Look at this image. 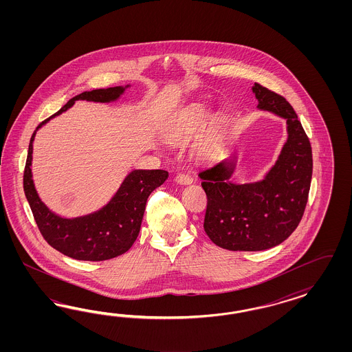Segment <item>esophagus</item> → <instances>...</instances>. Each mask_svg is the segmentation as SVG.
Segmentation results:
<instances>
[{
  "mask_svg": "<svg viewBox=\"0 0 352 352\" xmlns=\"http://www.w3.org/2000/svg\"><path fill=\"white\" fill-rule=\"evenodd\" d=\"M175 182L179 183V184H191L193 179H192L191 175H188V174H178L175 177Z\"/></svg>",
  "mask_w": 352,
  "mask_h": 352,
  "instance_id": "esophagus-1",
  "label": "esophagus"
}]
</instances>
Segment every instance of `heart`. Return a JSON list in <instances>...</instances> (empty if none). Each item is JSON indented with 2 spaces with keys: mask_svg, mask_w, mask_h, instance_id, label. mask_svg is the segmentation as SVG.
Wrapping results in <instances>:
<instances>
[{
  "mask_svg": "<svg viewBox=\"0 0 352 352\" xmlns=\"http://www.w3.org/2000/svg\"><path fill=\"white\" fill-rule=\"evenodd\" d=\"M209 118L210 109L203 104H192L173 120L166 128V135L174 142H186L205 126ZM221 118H214L212 126L196 143L197 152L204 157L212 159L221 151Z\"/></svg>",
  "mask_w": 352,
  "mask_h": 352,
  "instance_id": "1",
  "label": "heart"
}]
</instances>
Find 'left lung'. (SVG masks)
Instances as JSON below:
<instances>
[{
    "mask_svg": "<svg viewBox=\"0 0 352 352\" xmlns=\"http://www.w3.org/2000/svg\"><path fill=\"white\" fill-rule=\"evenodd\" d=\"M261 111L287 121L288 138L263 179L231 181L236 156L201 171L208 196L204 230L215 245L259 252L287 240L298 227L309 199L312 151L298 116L285 98L259 84L252 87Z\"/></svg>",
    "mask_w": 352,
    "mask_h": 352,
    "instance_id": "left-lung-1",
    "label": "left lung"
}]
</instances>
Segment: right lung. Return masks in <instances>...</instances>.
Listing matches in <instances>:
<instances>
[{
  "instance_id": "obj_1",
  "label": "right lung",
  "mask_w": 352,
  "mask_h": 352,
  "mask_svg": "<svg viewBox=\"0 0 352 352\" xmlns=\"http://www.w3.org/2000/svg\"><path fill=\"white\" fill-rule=\"evenodd\" d=\"M129 85L96 89L74 96L52 118L43 121L32 134L24 169L23 184L38 230L47 241L64 256L77 261H107L128 252L138 237L146 203L151 192L168 179L166 170L130 171L108 203L93 213L64 218L52 212L41 201L32 179L33 140L36 131L50 118L65 112L76 100L109 103L118 100Z\"/></svg>"
}]
</instances>
